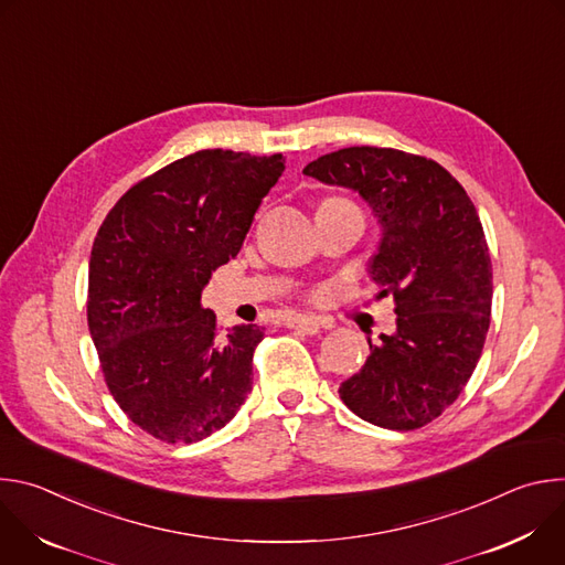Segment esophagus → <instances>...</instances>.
<instances>
[{
    "instance_id": "esophagus-1",
    "label": "esophagus",
    "mask_w": 565,
    "mask_h": 565,
    "mask_svg": "<svg viewBox=\"0 0 565 565\" xmlns=\"http://www.w3.org/2000/svg\"><path fill=\"white\" fill-rule=\"evenodd\" d=\"M286 327L292 329V331H297V333H303V335H315V333H319V329H321L319 319L308 317V315H292V317H288V319H286Z\"/></svg>"
}]
</instances>
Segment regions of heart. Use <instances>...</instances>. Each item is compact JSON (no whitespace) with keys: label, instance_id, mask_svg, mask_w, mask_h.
I'll return each instance as SVG.
<instances>
[{"label":"heart","instance_id":"1","mask_svg":"<svg viewBox=\"0 0 565 565\" xmlns=\"http://www.w3.org/2000/svg\"><path fill=\"white\" fill-rule=\"evenodd\" d=\"M329 201H342V199H327V201H324V203H329Z\"/></svg>","mask_w":565,"mask_h":565}]
</instances>
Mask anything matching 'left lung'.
<instances>
[{"label":"left lung","mask_w":565,"mask_h":565,"mask_svg":"<svg viewBox=\"0 0 565 565\" xmlns=\"http://www.w3.org/2000/svg\"><path fill=\"white\" fill-rule=\"evenodd\" d=\"M303 174L366 201L380 225L369 277L397 315L395 333L369 340L340 397L375 427H425L460 395L490 329L492 262L478 212L436 160L399 149L347 147Z\"/></svg>","instance_id":"left-lung-1"}]
</instances>
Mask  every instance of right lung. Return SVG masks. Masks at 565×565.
Here are the masks:
<instances>
[{
  "mask_svg": "<svg viewBox=\"0 0 565 565\" xmlns=\"http://www.w3.org/2000/svg\"><path fill=\"white\" fill-rule=\"evenodd\" d=\"M284 170L281 153L201 149L136 183L96 234L92 340L118 407L158 440L212 436L253 391L264 329L221 331L201 292Z\"/></svg>",
  "mask_w": 565,
  "mask_h": 565,
  "instance_id": "add662e5",
  "label": "right lung"
}]
</instances>
